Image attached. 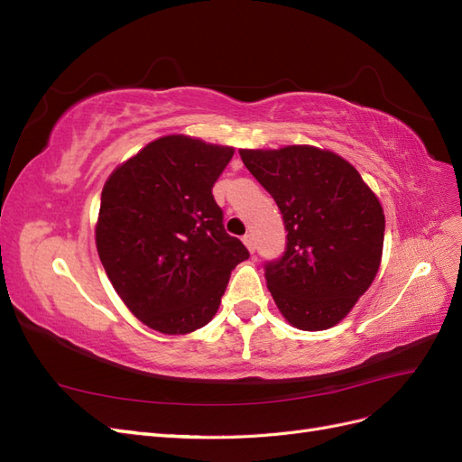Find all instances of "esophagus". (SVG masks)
Wrapping results in <instances>:
<instances>
[{"mask_svg": "<svg viewBox=\"0 0 462 462\" xmlns=\"http://www.w3.org/2000/svg\"><path fill=\"white\" fill-rule=\"evenodd\" d=\"M243 243H245V246L248 248V253H250V254H254V250H256L254 236H253V235H245V236H243Z\"/></svg>", "mask_w": 462, "mask_h": 462, "instance_id": "obj_1", "label": "esophagus"}]
</instances>
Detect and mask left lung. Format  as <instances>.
I'll return each instance as SVG.
<instances>
[{
  "mask_svg": "<svg viewBox=\"0 0 462 462\" xmlns=\"http://www.w3.org/2000/svg\"><path fill=\"white\" fill-rule=\"evenodd\" d=\"M239 153L283 216L285 253L265 263L279 312L304 331L333 328L380 270L385 231L380 200L335 152L297 144Z\"/></svg>",
  "mask_w": 462,
  "mask_h": 462,
  "instance_id": "obj_1",
  "label": "left lung"
}]
</instances>
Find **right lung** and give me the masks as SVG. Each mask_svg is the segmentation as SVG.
Listing matches in <instances>:
<instances>
[{"label":"right lung","mask_w":462,"mask_h":462,"mask_svg":"<svg viewBox=\"0 0 462 462\" xmlns=\"http://www.w3.org/2000/svg\"><path fill=\"white\" fill-rule=\"evenodd\" d=\"M231 146L167 134L106 180L96 248L111 285L144 326L183 335L206 326L245 245L226 233L212 187Z\"/></svg>","instance_id":"right-lung-1"}]
</instances>
